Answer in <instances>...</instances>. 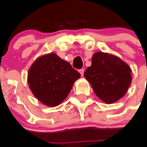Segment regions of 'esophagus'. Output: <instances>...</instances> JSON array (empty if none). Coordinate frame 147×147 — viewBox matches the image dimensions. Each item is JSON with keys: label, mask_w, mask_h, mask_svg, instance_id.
I'll return each mask as SVG.
<instances>
[{"label": "esophagus", "mask_w": 147, "mask_h": 147, "mask_svg": "<svg viewBox=\"0 0 147 147\" xmlns=\"http://www.w3.org/2000/svg\"><path fill=\"white\" fill-rule=\"evenodd\" d=\"M78 71H79V72H80L81 76H84V71H85V70H84V69H79V70H78Z\"/></svg>", "instance_id": "obj_1"}]
</instances>
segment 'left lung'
<instances>
[{
  "mask_svg": "<svg viewBox=\"0 0 147 147\" xmlns=\"http://www.w3.org/2000/svg\"><path fill=\"white\" fill-rule=\"evenodd\" d=\"M92 61L84 76L98 98L112 104L123 98L132 81L130 67L116 55L102 52L94 53Z\"/></svg>",
  "mask_w": 147,
  "mask_h": 147,
  "instance_id": "obj_1",
  "label": "left lung"
}]
</instances>
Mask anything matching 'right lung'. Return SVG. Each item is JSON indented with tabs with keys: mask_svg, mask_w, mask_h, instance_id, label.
<instances>
[{
	"mask_svg": "<svg viewBox=\"0 0 147 147\" xmlns=\"http://www.w3.org/2000/svg\"><path fill=\"white\" fill-rule=\"evenodd\" d=\"M80 77L69 62L51 53L33 62L29 69L27 82L36 99L47 106L55 107L67 98Z\"/></svg>",
	"mask_w": 147,
	"mask_h": 147,
	"instance_id": "obj_1",
	"label": "right lung"
}]
</instances>
